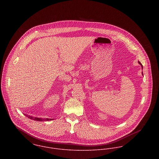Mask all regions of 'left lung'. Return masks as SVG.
<instances>
[{
	"label": "left lung",
	"instance_id": "obj_1",
	"mask_svg": "<svg viewBox=\"0 0 159 159\" xmlns=\"http://www.w3.org/2000/svg\"><path fill=\"white\" fill-rule=\"evenodd\" d=\"M138 63H139V64L141 66V67H142V68H143V66H142V64H141V62H138ZM142 73H143V72H142Z\"/></svg>",
	"mask_w": 159,
	"mask_h": 159
}]
</instances>
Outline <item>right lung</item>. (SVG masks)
I'll use <instances>...</instances> for the list:
<instances>
[{
  "mask_svg": "<svg viewBox=\"0 0 159 159\" xmlns=\"http://www.w3.org/2000/svg\"><path fill=\"white\" fill-rule=\"evenodd\" d=\"M25 116L27 117H28L29 118L31 119H33V120H37V121H45V120H52V119H48V118H39V117H32V116H27L25 114Z\"/></svg>",
  "mask_w": 159,
  "mask_h": 159,
  "instance_id": "obj_1",
  "label": "right lung"
}]
</instances>
